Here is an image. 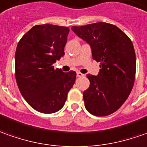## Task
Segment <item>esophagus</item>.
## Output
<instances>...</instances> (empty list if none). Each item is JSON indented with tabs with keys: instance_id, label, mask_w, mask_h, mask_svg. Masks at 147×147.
<instances>
[{
	"instance_id": "34e87169",
	"label": "esophagus",
	"mask_w": 147,
	"mask_h": 147,
	"mask_svg": "<svg viewBox=\"0 0 147 147\" xmlns=\"http://www.w3.org/2000/svg\"><path fill=\"white\" fill-rule=\"evenodd\" d=\"M76 75H77V77H84L85 75L84 74L81 73V72H80V71H78L77 73H76Z\"/></svg>"
}]
</instances>
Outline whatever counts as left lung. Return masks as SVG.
I'll return each instance as SVG.
<instances>
[{"instance_id":"8db88e82","label":"left lung","mask_w":147,"mask_h":147,"mask_svg":"<svg viewBox=\"0 0 147 147\" xmlns=\"http://www.w3.org/2000/svg\"><path fill=\"white\" fill-rule=\"evenodd\" d=\"M71 30L89 43L92 59L100 63V72L88 75L89 88L84 92V106L91 114L113 113L127 100L136 74V55L132 41L113 24L96 22Z\"/></svg>"}]
</instances>
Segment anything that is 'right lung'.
Returning a JSON list of instances; mask_svg holds the SVG:
<instances>
[{"label":"right lung","instance_id":"obj_1","mask_svg":"<svg viewBox=\"0 0 147 147\" xmlns=\"http://www.w3.org/2000/svg\"><path fill=\"white\" fill-rule=\"evenodd\" d=\"M69 30L66 26L37 25L22 36L16 49L15 77L19 90L40 113L60 110L76 81V71L63 72L53 66L64 55Z\"/></svg>","mask_w":147,"mask_h":147}]
</instances>
